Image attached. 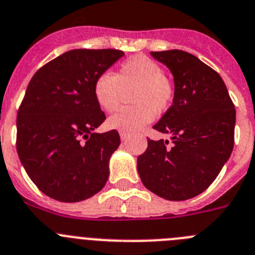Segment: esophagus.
Masks as SVG:
<instances>
[{"mask_svg": "<svg viewBox=\"0 0 255 255\" xmlns=\"http://www.w3.org/2000/svg\"><path fill=\"white\" fill-rule=\"evenodd\" d=\"M120 137H121V140H123V141H126V140L129 139V135L125 134V132H120Z\"/></svg>", "mask_w": 255, "mask_h": 255, "instance_id": "1", "label": "esophagus"}]
</instances>
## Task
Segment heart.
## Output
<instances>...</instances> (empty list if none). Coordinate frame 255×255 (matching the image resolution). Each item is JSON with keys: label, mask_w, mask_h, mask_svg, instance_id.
I'll return each mask as SVG.
<instances>
[{"label": "heart", "mask_w": 255, "mask_h": 255, "mask_svg": "<svg viewBox=\"0 0 255 255\" xmlns=\"http://www.w3.org/2000/svg\"><path fill=\"white\" fill-rule=\"evenodd\" d=\"M130 88L134 106L121 109L107 121L111 129L126 134L143 129L153 120L155 112L167 111L174 96L173 85L163 76L159 64L145 55H134L124 60L115 76L110 72L100 74L93 85V95L104 111L114 112L120 106L123 90Z\"/></svg>", "instance_id": "b5f03b06"}]
</instances>
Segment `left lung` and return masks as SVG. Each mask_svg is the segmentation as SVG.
I'll return each instance as SVG.
<instances>
[{
    "mask_svg": "<svg viewBox=\"0 0 255 255\" xmlns=\"http://www.w3.org/2000/svg\"><path fill=\"white\" fill-rule=\"evenodd\" d=\"M174 81L173 105L153 126L172 140L148 139L137 156L144 186L169 201L204 192L220 173L234 146L235 107L219 73L183 50L151 51Z\"/></svg>",
    "mask_w": 255,
    "mask_h": 255,
    "instance_id": "1",
    "label": "left lung"
}]
</instances>
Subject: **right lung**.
Returning <instances> with one entry per match:
<instances>
[{
    "label": "right lung",
    "instance_id": "1",
    "mask_svg": "<svg viewBox=\"0 0 255 255\" xmlns=\"http://www.w3.org/2000/svg\"><path fill=\"white\" fill-rule=\"evenodd\" d=\"M124 51L73 49L41 67L17 114V154L37 188L62 202H79L104 188L120 145L116 130L97 134L106 120L93 95L100 74Z\"/></svg>",
    "mask_w": 255,
    "mask_h": 255
}]
</instances>
